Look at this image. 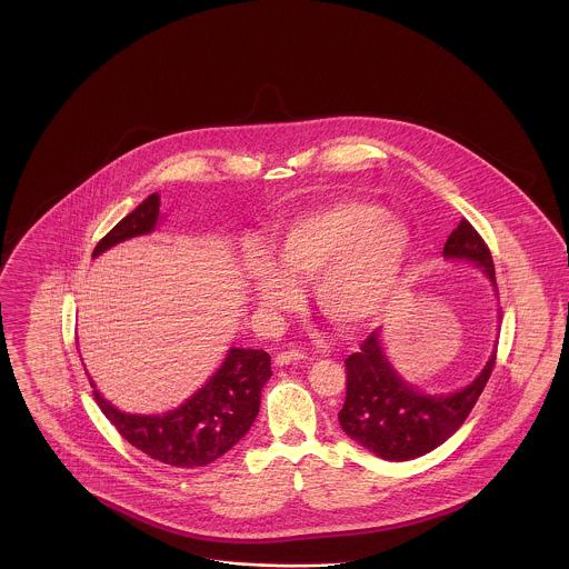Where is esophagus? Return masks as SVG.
I'll use <instances>...</instances> for the list:
<instances>
[{"mask_svg": "<svg viewBox=\"0 0 569 569\" xmlns=\"http://www.w3.org/2000/svg\"><path fill=\"white\" fill-rule=\"evenodd\" d=\"M300 360H307V353H302V351H298V349H288V351H281V353H277V358H274V365H292V362H300Z\"/></svg>", "mask_w": 569, "mask_h": 569, "instance_id": "esophagus-1", "label": "esophagus"}]
</instances>
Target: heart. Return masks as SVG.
<instances>
[{"label": "heart", "instance_id": "heart-1", "mask_svg": "<svg viewBox=\"0 0 569 569\" xmlns=\"http://www.w3.org/2000/svg\"><path fill=\"white\" fill-rule=\"evenodd\" d=\"M410 228L381 204L337 199L311 207L277 232L273 258L248 256V281L267 311L295 309L296 281L313 279L319 311L342 328H362L386 313L407 273Z\"/></svg>", "mask_w": 569, "mask_h": 569}]
</instances>
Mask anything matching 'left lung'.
<instances>
[{
    "label": "left lung",
    "instance_id": "obj_1",
    "mask_svg": "<svg viewBox=\"0 0 569 569\" xmlns=\"http://www.w3.org/2000/svg\"><path fill=\"white\" fill-rule=\"evenodd\" d=\"M442 253L477 262L496 283L491 251L468 220H461L449 234ZM493 366L496 353L466 389L449 396H423L396 375L381 349L379 332H370L360 349L345 360L347 393L339 412L341 428L370 453L389 461L430 453L451 438L475 409Z\"/></svg>",
    "mask_w": 569,
    "mask_h": 569
}]
</instances>
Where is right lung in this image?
Returning <instances> with one entry per match:
<instances>
[{
    "label": "right lung",
    "mask_w": 569,
    "mask_h": 569,
    "mask_svg": "<svg viewBox=\"0 0 569 569\" xmlns=\"http://www.w3.org/2000/svg\"><path fill=\"white\" fill-rule=\"evenodd\" d=\"M159 194H150L97 243L92 256L150 232L159 220ZM271 375L267 351L239 347L228 351L224 365L207 386L167 415H127L103 400L97 389H92V396L118 433L139 451L173 468H201L248 433L260 410V389Z\"/></svg>",
    "instance_id": "1"
}]
</instances>
